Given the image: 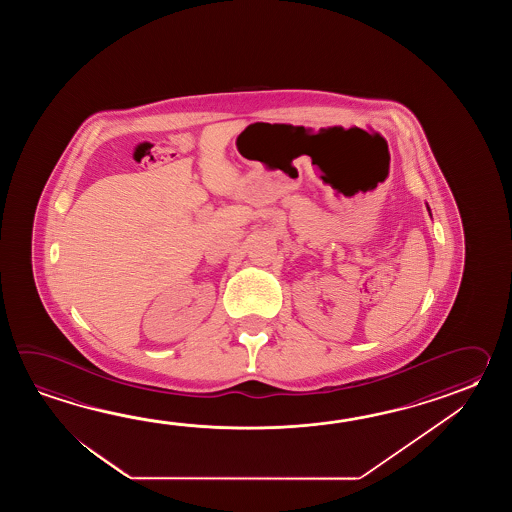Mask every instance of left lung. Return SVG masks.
I'll return each mask as SVG.
<instances>
[{
	"instance_id": "obj_1",
	"label": "left lung",
	"mask_w": 512,
	"mask_h": 512,
	"mask_svg": "<svg viewBox=\"0 0 512 512\" xmlns=\"http://www.w3.org/2000/svg\"><path fill=\"white\" fill-rule=\"evenodd\" d=\"M426 208H428V214H430V216H432V212H430V207H428V205H426Z\"/></svg>"
}]
</instances>
